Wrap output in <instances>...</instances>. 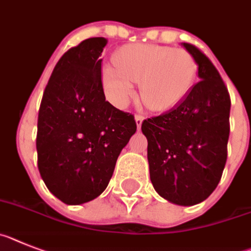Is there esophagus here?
Here are the masks:
<instances>
[{
    "mask_svg": "<svg viewBox=\"0 0 251 251\" xmlns=\"http://www.w3.org/2000/svg\"><path fill=\"white\" fill-rule=\"evenodd\" d=\"M143 120H144V117L140 116V115H136V116H135V123H136V126H138V128L141 127Z\"/></svg>",
    "mask_w": 251,
    "mask_h": 251,
    "instance_id": "esophagus-1",
    "label": "esophagus"
}]
</instances>
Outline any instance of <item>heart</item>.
Here are the masks:
<instances>
[{"label": "heart", "instance_id": "b5f03b06", "mask_svg": "<svg viewBox=\"0 0 251 251\" xmlns=\"http://www.w3.org/2000/svg\"><path fill=\"white\" fill-rule=\"evenodd\" d=\"M115 67L102 69L101 80L108 101L117 108L127 106L140 82L143 102L155 112L177 106L188 92L197 72L195 58L184 49L158 44H132L117 50Z\"/></svg>", "mask_w": 251, "mask_h": 251}]
</instances>
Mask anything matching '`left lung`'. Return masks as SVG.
Here are the masks:
<instances>
[{
  "label": "left lung",
  "instance_id": "left-lung-1",
  "mask_svg": "<svg viewBox=\"0 0 251 251\" xmlns=\"http://www.w3.org/2000/svg\"><path fill=\"white\" fill-rule=\"evenodd\" d=\"M182 47L198 67V82L172 110L145 120L150 180L171 203L193 206L215 191L227 158L231 101L221 75L201 50Z\"/></svg>",
  "mask_w": 251,
  "mask_h": 251
}]
</instances>
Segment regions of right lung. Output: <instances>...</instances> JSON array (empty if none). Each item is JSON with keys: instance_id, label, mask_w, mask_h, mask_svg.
I'll use <instances>...</instances> for the list:
<instances>
[{"instance_id": "right-lung-1", "label": "right lung", "mask_w": 251, "mask_h": 251, "mask_svg": "<svg viewBox=\"0 0 251 251\" xmlns=\"http://www.w3.org/2000/svg\"><path fill=\"white\" fill-rule=\"evenodd\" d=\"M107 40L89 38L56 63L38 117V167L45 186L67 204L99 197L120 152L136 131L132 115L104 97L100 59Z\"/></svg>"}]
</instances>
